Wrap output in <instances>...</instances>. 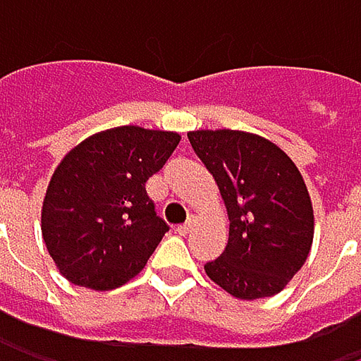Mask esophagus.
Instances as JSON below:
<instances>
[{"label":"esophagus","mask_w":361,"mask_h":361,"mask_svg":"<svg viewBox=\"0 0 361 361\" xmlns=\"http://www.w3.org/2000/svg\"><path fill=\"white\" fill-rule=\"evenodd\" d=\"M192 228H194V219H190L188 224H183V226H178V232H180L181 236H185V234H190L192 232Z\"/></svg>","instance_id":"34e87169"}]
</instances>
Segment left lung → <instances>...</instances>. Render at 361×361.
<instances>
[{
  "mask_svg": "<svg viewBox=\"0 0 361 361\" xmlns=\"http://www.w3.org/2000/svg\"><path fill=\"white\" fill-rule=\"evenodd\" d=\"M188 140L230 217L226 251L204 265L207 276L247 301L280 293L314 240V209L299 169L276 144L245 131L202 129Z\"/></svg>",
  "mask_w": 361,
  "mask_h": 361,
  "instance_id": "8db88e82",
  "label": "left lung"
}]
</instances>
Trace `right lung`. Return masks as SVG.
I'll return each instance as SVG.
<instances>
[{
	"label": "right lung",
	"mask_w": 361,
	"mask_h": 361,
	"mask_svg": "<svg viewBox=\"0 0 361 361\" xmlns=\"http://www.w3.org/2000/svg\"><path fill=\"white\" fill-rule=\"evenodd\" d=\"M180 144L173 131L123 125L73 148L45 192L41 232L73 284L112 290L137 276L169 226L146 192Z\"/></svg>",
	"instance_id": "right-lung-1"
}]
</instances>
